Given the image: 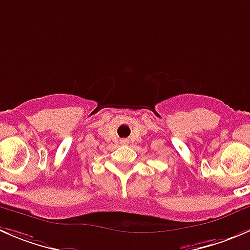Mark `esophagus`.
Instances as JSON below:
<instances>
[{"label":"esophagus","mask_w":250,"mask_h":250,"mask_svg":"<svg viewBox=\"0 0 250 250\" xmlns=\"http://www.w3.org/2000/svg\"><path fill=\"white\" fill-rule=\"evenodd\" d=\"M127 143H128L127 139H122V140H121V144H127Z\"/></svg>","instance_id":"1"}]
</instances>
